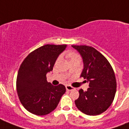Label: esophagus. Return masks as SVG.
<instances>
[{"label": "esophagus", "mask_w": 129, "mask_h": 129, "mask_svg": "<svg viewBox=\"0 0 129 129\" xmlns=\"http://www.w3.org/2000/svg\"><path fill=\"white\" fill-rule=\"evenodd\" d=\"M66 90H68V91H72V90H75V88H74V87L70 86V85H67V86H66Z\"/></svg>", "instance_id": "1"}]
</instances>
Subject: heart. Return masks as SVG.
<instances>
[{
    "mask_svg": "<svg viewBox=\"0 0 129 129\" xmlns=\"http://www.w3.org/2000/svg\"><path fill=\"white\" fill-rule=\"evenodd\" d=\"M68 56L70 59H73L75 58V57H79L78 55L74 53H68Z\"/></svg>",
    "mask_w": 129,
    "mask_h": 129,
    "instance_id": "b5f03b06",
    "label": "heart"
}]
</instances>
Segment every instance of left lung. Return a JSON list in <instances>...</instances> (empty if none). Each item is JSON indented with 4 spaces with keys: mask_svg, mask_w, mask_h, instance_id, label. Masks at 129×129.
<instances>
[{
    "mask_svg": "<svg viewBox=\"0 0 129 129\" xmlns=\"http://www.w3.org/2000/svg\"><path fill=\"white\" fill-rule=\"evenodd\" d=\"M80 54L84 63L80 77L89 83L87 91L79 90L75 100L81 112L95 116L106 111L112 103L116 94V82L111 65L96 49L87 45H72Z\"/></svg>",
    "mask_w": 129,
    "mask_h": 129,
    "instance_id": "obj_1",
    "label": "left lung"
}]
</instances>
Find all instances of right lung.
<instances>
[{
    "label": "right lung",
    "instance_id": "obj_1",
    "mask_svg": "<svg viewBox=\"0 0 129 129\" xmlns=\"http://www.w3.org/2000/svg\"><path fill=\"white\" fill-rule=\"evenodd\" d=\"M67 45H45L30 53L21 63L17 78V90L25 108L35 115L49 114L66 92L63 85L53 86L46 74L53 70Z\"/></svg>",
    "mask_w": 129,
    "mask_h": 129
}]
</instances>
